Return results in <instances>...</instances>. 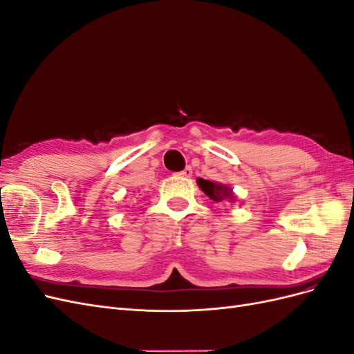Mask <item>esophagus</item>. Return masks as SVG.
Here are the masks:
<instances>
[{
	"label": "esophagus",
	"mask_w": 354,
	"mask_h": 354,
	"mask_svg": "<svg viewBox=\"0 0 354 354\" xmlns=\"http://www.w3.org/2000/svg\"><path fill=\"white\" fill-rule=\"evenodd\" d=\"M177 176H180V177H192V168L186 167L183 171H180V173H177Z\"/></svg>",
	"instance_id": "esophagus-1"
}]
</instances>
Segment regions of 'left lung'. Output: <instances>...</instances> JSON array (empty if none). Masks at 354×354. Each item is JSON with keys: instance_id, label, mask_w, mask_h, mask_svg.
I'll use <instances>...</instances> for the list:
<instances>
[{"instance_id": "1", "label": "left lung", "mask_w": 354, "mask_h": 354, "mask_svg": "<svg viewBox=\"0 0 354 354\" xmlns=\"http://www.w3.org/2000/svg\"><path fill=\"white\" fill-rule=\"evenodd\" d=\"M198 185L203 190V194L208 195V198H211L214 202H223L224 199H230L232 202L234 201L232 190L220 183H214V181L199 178Z\"/></svg>"}]
</instances>
